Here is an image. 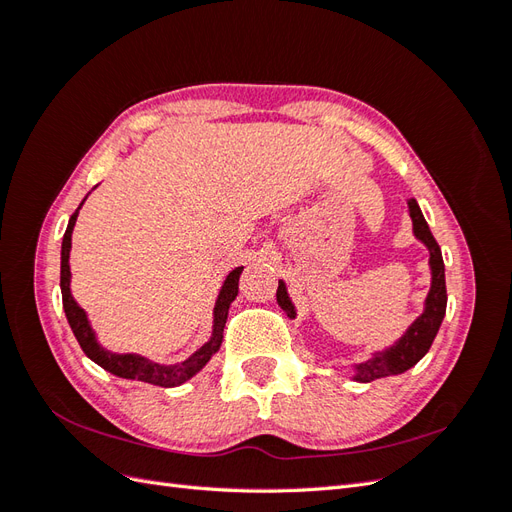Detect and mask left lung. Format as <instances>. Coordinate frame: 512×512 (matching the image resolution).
Wrapping results in <instances>:
<instances>
[{"label":"left lung","instance_id":"left-lung-1","mask_svg":"<svg viewBox=\"0 0 512 512\" xmlns=\"http://www.w3.org/2000/svg\"><path fill=\"white\" fill-rule=\"evenodd\" d=\"M408 209H410V218H412V230L414 237L425 243L429 250V267H431V288L425 299V309L423 314L418 316L408 331L401 335L397 342L386 348L382 352H374L371 359L356 363L354 365V380L356 382H371L378 378L386 376H397L404 374L410 367H414L423 356L429 352L433 339L438 335L440 324L446 314V280H444V260L438 241L433 239L431 230L423 218L421 207L414 198L408 200ZM277 303L284 309V312L294 318L297 312H294V305L286 292V284L280 280V286H277Z\"/></svg>","mask_w":512,"mask_h":512}]
</instances>
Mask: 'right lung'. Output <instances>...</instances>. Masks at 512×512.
<instances>
[{
	"label": "right lung",
	"instance_id": "obj_1",
	"mask_svg": "<svg viewBox=\"0 0 512 512\" xmlns=\"http://www.w3.org/2000/svg\"><path fill=\"white\" fill-rule=\"evenodd\" d=\"M87 198V196H85ZM85 203V200H83ZM83 203L79 205V209L83 207ZM79 209L72 213V218L68 222L66 228V235L64 241H61V301H64V312L68 318L70 329L76 337V342L81 344L83 352L89 356L91 361L98 363L102 369L111 371V374L119 376V378H126V380H141V382H149V384H156V386H164V389H170V386H179L185 380H190L192 376H196L200 369H203L211 356L220 350L222 346V337H224V327H226V318H228V307L230 303L237 299V292H239V277L243 267H237L235 271H230L226 275V280L222 284V290L218 294V301H215L213 307V333L211 339L205 344L200 346L190 359H185L181 363L175 365H160V363H153L141 354H115V352H108L104 350L98 339L94 329H91V324L87 320L85 309L79 307V303L74 301L72 292H70V250H72V230L76 224V218H79Z\"/></svg>",
	"mask_w": 512,
	"mask_h": 512
}]
</instances>
